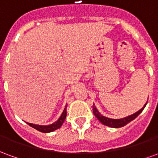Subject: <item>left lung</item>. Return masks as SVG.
<instances>
[{"mask_svg":"<svg viewBox=\"0 0 158 158\" xmlns=\"http://www.w3.org/2000/svg\"><path fill=\"white\" fill-rule=\"evenodd\" d=\"M146 104H147V102L144 105V106H143L141 109L139 110L138 112H136V113H135L132 115H129L128 117H125V118H123L119 119L110 118H107V117L102 115L99 113V111L97 110V108L96 107L95 104L93 105V113H94V115L97 118V119L99 120L100 122L102 123V124H104V125L108 126V127H111V128H121V127H123L127 123H129V122H131L132 120L135 118L136 117L138 116L139 113L142 112Z\"/></svg>","mask_w":158,"mask_h":158,"instance_id":"1","label":"left lung"}]
</instances>
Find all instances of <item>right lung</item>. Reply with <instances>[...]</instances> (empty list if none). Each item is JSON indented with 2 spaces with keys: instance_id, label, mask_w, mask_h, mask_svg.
<instances>
[{
  "instance_id": "right-lung-1",
  "label": "right lung",
  "mask_w": 158,
  "mask_h": 158,
  "mask_svg": "<svg viewBox=\"0 0 158 158\" xmlns=\"http://www.w3.org/2000/svg\"><path fill=\"white\" fill-rule=\"evenodd\" d=\"M66 116H67V105H66L65 108L62 112V115L60 116L56 121L55 123H53L52 124H49V125H39V124H34V123H27L29 126H31L34 129H37L42 133H50L54 131L56 129L61 128V126L62 125V123L64 122V120L66 118Z\"/></svg>"
}]
</instances>
